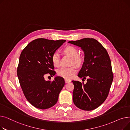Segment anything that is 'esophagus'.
Masks as SVG:
<instances>
[{"mask_svg": "<svg viewBox=\"0 0 130 130\" xmlns=\"http://www.w3.org/2000/svg\"><path fill=\"white\" fill-rule=\"evenodd\" d=\"M65 82L66 83H70L71 82V80L70 79H65Z\"/></svg>", "mask_w": 130, "mask_h": 130, "instance_id": "esophagus-1", "label": "esophagus"}]
</instances>
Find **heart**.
I'll use <instances>...</instances> for the list:
<instances>
[{"label": "heart", "mask_w": 130, "mask_h": 130, "mask_svg": "<svg viewBox=\"0 0 130 130\" xmlns=\"http://www.w3.org/2000/svg\"><path fill=\"white\" fill-rule=\"evenodd\" d=\"M64 52L73 58V62L75 64H80L82 61L81 57L78 56V50L72 46H68L65 48ZM52 61L54 66L58 67L59 65V55L58 53L55 52L52 56ZM76 72V69L75 67H62L60 69L57 74L59 76L66 79H71Z\"/></svg>", "instance_id": "1"}]
</instances>
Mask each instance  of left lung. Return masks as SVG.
<instances>
[{"instance_id": "8db88e82", "label": "left lung", "mask_w": 130, "mask_h": 130, "mask_svg": "<svg viewBox=\"0 0 130 130\" xmlns=\"http://www.w3.org/2000/svg\"><path fill=\"white\" fill-rule=\"evenodd\" d=\"M68 43L80 47L84 52V61L78 76L88 78L85 84L72 81L74 85L73 102L81 110H93L105 101L113 82L110 56L105 48L94 38H85Z\"/></svg>"}]
</instances>
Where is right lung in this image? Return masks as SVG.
I'll return each instance as SVG.
<instances>
[{
    "label": "right lung",
    "instance_id": "obj_1",
    "mask_svg": "<svg viewBox=\"0 0 130 130\" xmlns=\"http://www.w3.org/2000/svg\"><path fill=\"white\" fill-rule=\"evenodd\" d=\"M65 42L38 38L20 54L17 71L19 83L27 100L37 108L45 110L55 104L65 85L63 77L56 76L53 81H46L44 76L55 75L52 55Z\"/></svg>",
    "mask_w": 130,
    "mask_h": 130
}]
</instances>
